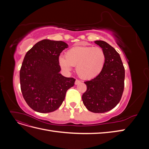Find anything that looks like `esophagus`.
<instances>
[{
    "mask_svg": "<svg viewBox=\"0 0 149 149\" xmlns=\"http://www.w3.org/2000/svg\"><path fill=\"white\" fill-rule=\"evenodd\" d=\"M81 83V81L79 80H78V79H76V81H75V84L76 85H77V84H79Z\"/></svg>",
    "mask_w": 149,
    "mask_h": 149,
    "instance_id": "obj_1",
    "label": "esophagus"
}]
</instances>
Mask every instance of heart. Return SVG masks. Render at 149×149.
Wrapping results in <instances>:
<instances>
[{
	"mask_svg": "<svg viewBox=\"0 0 149 149\" xmlns=\"http://www.w3.org/2000/svg\"><path fill=\"white\" fill-rule=\"evenodd\" d=\"M58 62L64 71L69 72L72 66H76V71L80 78L91 79L96 77L102 71L106 55L100 47H74L66 52L65 58L60 56Z\"/></svg>",
	"mask_w": 149,
	"mask_h": 149,
	"instance_id": "heart-1",
	"label": "heart"
}]
</instances>
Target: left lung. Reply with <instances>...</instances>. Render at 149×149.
Masks as SVG:
<instances>
[{"instance_id": "8db88e82", "label": "left lung", "mask_w": 149, "mask_h": 149, "mask_svg": "<svg viewBox=\"0 0 149 149\" xmlns=\"http://www.w3.org/2000/svg\"><path fill=\"white\" fill-rule=\"evenodd\" d=\"M94 43L104 52L106 62L100 74L84 82L87 90L82 100L89 111L103 113L119 102L124 91L125 70L119 54L113 47L102 40H96Z\"/></svg>"}]
</instances>
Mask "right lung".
Here are the masks:
<instances>
[{"mask_svg":"<svg viewBox=\"0 0 149 149\" xmlns=\"http://www.w3.org/2000/svg\"><path fill=\"white\" fill-rule=\"evenodd\" d=\"M68 47L64 42L45 39L26 53L20 71V87L24 100L35 111H55L63 102L67 90L74 86V78L60 73L58 59Z\"/></svg>","mask_w":149,"mask_h":149,"instance_id":"obj_1","label":"right lung"}]
</instances>
